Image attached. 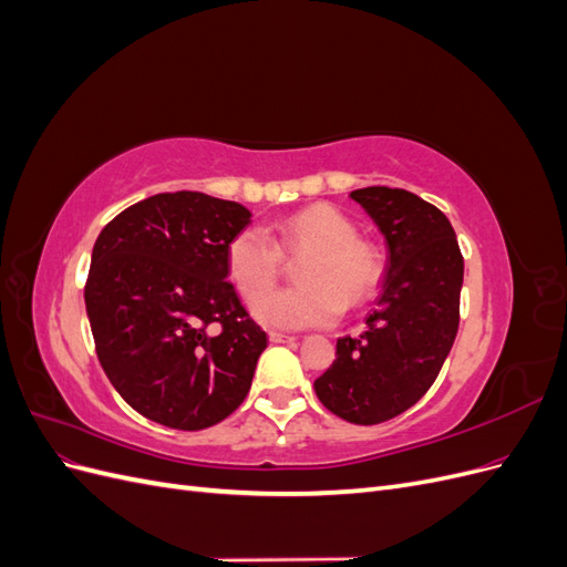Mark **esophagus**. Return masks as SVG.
Wrapping results in <instances>:
<instances>
[{"label":"esophagus","mask_w":567,"mask_h":567,"mask_svg":"<svg viewBox=\"0 0 567 567\" xmlns=\"http://www.w3.org/2000/svg\"><path fill=\"white\" fill-rule=\"evenodd\" d=\"M269 340L271 342H293L296 338L288 336V333H281V331H269Z\"/></svg>","instance_id":"34e87169"}]
</instances>
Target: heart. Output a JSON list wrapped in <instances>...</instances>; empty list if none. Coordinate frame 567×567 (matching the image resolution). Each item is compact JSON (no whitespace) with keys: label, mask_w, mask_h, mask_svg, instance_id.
<instances>
[{"label":"heart","mask_w":567,"mask_h":567,"mask_svg":"<svg viewBox=\"0 0 567 567\" xmlns=\"http://www.w3.org/2000/svg\"><path fill=\"white\" fill-rule=\"evenodd\" d=\"M267 231L246 227L231 236L225 250L227 277L246 302H254L278 278L280 254L305 251L293 289L272 291L252 305V315L281 331L317 329L340 319L342 307H359L381 284V260L359 241L352 219L333 205H310ZM282 251L279 254L278 250Z\"/></svg>","instance_id":"b5f03b06"}]
</instances>
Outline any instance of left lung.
Here are the masks:
<instances>
[{
    "mask_svg": "<svg viewBox=\"0 0 567 567\" xmlns=\"http://www.w3.org/2000/svg\"><path fill=\"white\" fill-rule=\"evenodd\" d=\"M385 238L381 296L357 338H338L336 359L315 381L319 402L359 425L394 419L437 379L458 331L463 257L435 205L404 188L350 194Z\"/></svg>",
    "mask_w": 567,
    "mask_h": 567,
    "instance_id": "obj_1",
    "label": "left lung"
}]
</instances>
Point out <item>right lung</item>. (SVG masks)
I'll return each instance as SVG.
<instances>
[{
  "label": "right lung",
  "mask_w": 567,
  "mask_h": 567,
  "mask_svg": "<svg viewBox=\"0 0 567 567\" xmlns=\"http://www.w3.org/2000/svg\"><path fill=\"white\" fill-rule=\"evenodd\" d=\"M250 217L241 203L175 192L130 205L99 234L84 286L96 354L148 421L203 431L246 400L267 333L227 281L225 250Z\"/></svg>",
  "instance_id": "obj_1"
}]
</instances>
